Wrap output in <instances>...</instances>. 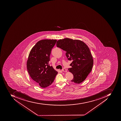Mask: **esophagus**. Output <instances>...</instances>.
<instances>
[{
	"mask_svg": "<svg viewBox=\"0 0 121 121\" xmlns=\"http://www.w3.org/2000/svg\"><path fill=\"white\" fill-rule=\"evenodd\" d=\"M61 71H64V72H67V70L65 69H61Z\"/></svg>",
	"mask_w": 121,
	"mask_h": 121,
	"instance_id": "1",
	"label": "esophagus"
}]
</instances>
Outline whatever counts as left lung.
I'll return each mask as SVG.
<instances>
[{"mask_svg": "<svg viewBox=\"0 0 121 121\" xmlns=\"http://www.w3.org/2000/svg\"><path fill=\"white\" fill-rule=\"evenodd\" d=\"M57 47L65 51L68 60L72 61L69 68L73 74L71 82L79 84L85 80L93 68V60L88 46L82 41L65 38L57 41Z\"/></svg>", "mask_w": 121, "mask_h": 121, "instance_id": "1", "label": "left lung"}]
</instances>
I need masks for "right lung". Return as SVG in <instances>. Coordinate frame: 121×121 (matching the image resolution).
<instances>
[{"label": "right lung", "instance_id": "add662e5", "mask_svg": "<svg viewBox=\"0 0 121 121\" xmlns=\"http://www.w3.org/2000/svg\"><path fill=\"white\" fill-rule=\"evenodd\" d=\"M56 39H43L38 41L30 52L27 69L34 82L42 88L48 87L54 82L58 72L48 64L52 49Z\"/></svg>", "mask_w": 121, "mask_h": 121}]
</instances>
